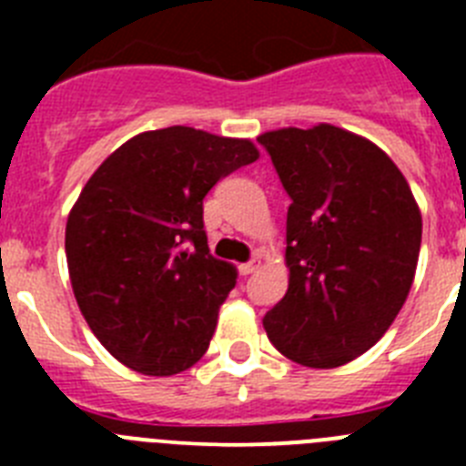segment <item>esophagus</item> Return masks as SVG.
<instances>
[{"label": "esophagus", "instance_id": "1", "mask_svg": "<svg viewBox=\"0 0 466 466\" xmlns=\"http://www.w3.org/2000/svg\"><path fill=\"white\" fill-rule=\"evenodd\" d=\"M257 268H258L257 258H252V261H247V263H240V275H252Z\"/></svg>", "mask_w": 466, "mask_h": 466}]
</instances>
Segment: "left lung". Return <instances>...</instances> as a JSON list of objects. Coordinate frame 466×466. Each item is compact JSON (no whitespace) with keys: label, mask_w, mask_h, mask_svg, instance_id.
<instances>
[{"label":"left lung","mask_w":466,"mask_h":466,"mask_svg":"<svg viewBox=\"0 0 466 466\" xmlns=\"http://www.w3.org/2000/svg\"><path fill=\"white\" fill-rule=\"evenodd\" d=\"M258 144L291 198L289 289L263 329L287 360L336 369L373 348L409 296L418 203L392 158L343 127H282Z\"/></svg>","instance_id":"left-lung-1"}]
</instances>
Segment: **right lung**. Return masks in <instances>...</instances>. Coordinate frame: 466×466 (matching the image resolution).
<instances>
[{
    "label": "right lung",
    "mask_w": 466,
    "mask_h": 466,
    "mask_svg": "<svg viewBox=\"0 0 466 466\" xmlns=\"http://www.w3.org/2000/svg\"><path fill=\"white\" fill-rule=\"evenodd\" d=\"M258 151L187 126L135 135L74 203L65 252L90 331L133 371L175 376L208 352L236 268L209 254L203 198Z\"/></svg>",
    "instance_id": "right-lung-1"
}]
</instances>
